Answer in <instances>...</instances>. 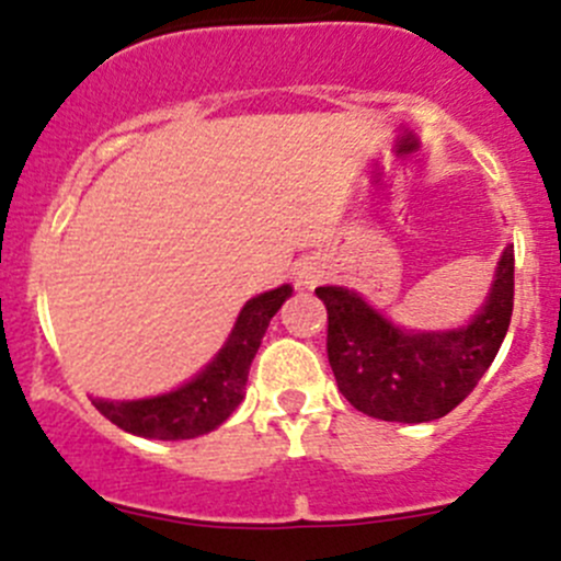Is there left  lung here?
Returning <instances> with one entry per match:
<instances>
[{"label": "left lung", "mask_w": 561, "mask_h": 561, "mask_svg": "<svg viewBox=\"0 0 561 561\" xmlns=\"http://www.w3.org/2000/svg\"><path fill=\"white\" fill-rule=\"evenodd\" d=\"M314 293L329 312L325 353L345 400L383 422H433L474 391L502 347L513 318L515 252L504 249L482 312L447 334L394 329L342 287Z\"/></svg>", "instance_id": "left-lung-1"}]
</instances>
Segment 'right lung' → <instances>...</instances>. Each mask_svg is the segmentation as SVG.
<instances>
[{"label": "right lung", "instance_id": "1", "mask_svg": "<svg viewBox=\"0 0 561 561\" xmlns=\"http://www.w3.org/2000/svg\"><path fill=\"white\" fill-rule=\"evenodd\" d=\"M290 293V285H282L276 290L252 298L238 314L236 329H232L230 340L221 347L216 362H210L183 389L150 397V400H92V405L119 431L159 438V442H181V438H194L214 431L243 400L249 367H252L260 340H263L276 309L285 304Z\"/></svg>", "mask_w": 561, "mask_h": 561}]
</instances>
